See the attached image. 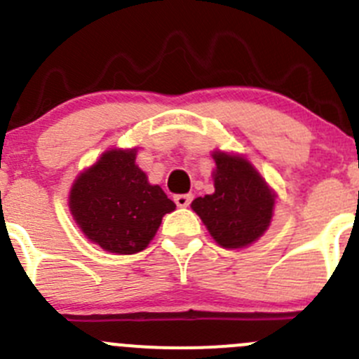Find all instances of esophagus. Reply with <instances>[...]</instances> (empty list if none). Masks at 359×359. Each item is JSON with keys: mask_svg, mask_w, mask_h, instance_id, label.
<instances>
[{"mask_svg": "<svg viewBox=\"0 0 359 359\" xmlns=\"http://www.w3.org/2000/svg\"><path fill=\"white\" fill-rule=\"evenodd\" d=\"M191 200H193V196H191V194H177L175 205L179 206V208H186V206H189Z\"/></svg>", "mask_w": 359, "mask_h": 359, "instance_id": "esophagus-1", "label": "esophagus"}]
</instances>
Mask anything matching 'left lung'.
<instances>
[{"label":"left lung","mask_w":359,"mask_h":359,"mask_svg":"<svg viewBox=\"0 0 359 359\" xmlns=\"http://www.w3.org/2000/svg\"><path fill=\"white\" fill-rule=\"evenodd\" d=\"M212 158L215 191L196 198L191 208L217 245L227 250L245 248L269 229L276 193L241 154L217 149Z\"/></svg>","instance_id":"left-lung-1"}]
</instances>
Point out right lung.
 Wrapping results in <instances>:
<instances>
[{
	"instance_id": "right-lung-1",
	"label": "right lung",
	"mask_w": 359,
	"mask_h": 359,
	"mask_svg": "<svg viewBox=\"0 0 359 359\" xmlns=\"http://www.w3.org/2000/svg\"><path fill=\"white\" fill-rule=\"evenodd\" d=\"M135 158L137 147L106 151L69 191V210L81 233L118 255L142 252L165 213L175 210L165 191L149 184Z\"/></svg>"
}]
</instances>
